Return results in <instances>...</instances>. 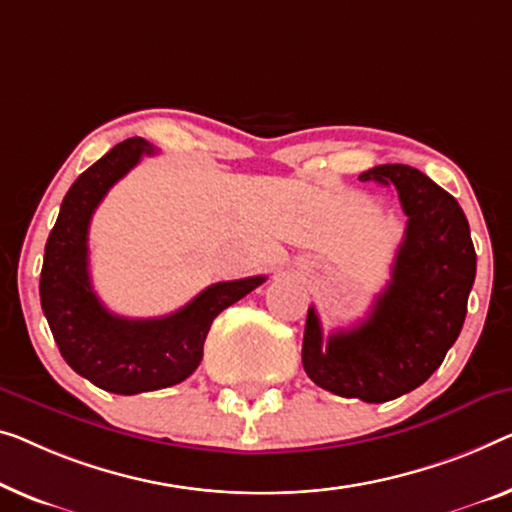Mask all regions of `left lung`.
I'll list each match as a JSON object with an SVG mask.
<instances>
[{
    "label": "left lung",
    "mask_w": 512,
    "mask_h": 512,
    "mask_svg": "<svg viewBox=\"0 0 512 512\" xmlns=\"http://www.w3.org/2000/svg\"><path fill=\"white\" fill-rule=\"evenodd\" d=\"M363 181L395 186L407 230L391 280L368 319L324 342L317 310H308L303 370L342 398L386 402L414 391L444 363L467 317L476 250L460 204L409 165H377Z\"/></svg>",
    "instance_id": "8db88e82"
}]
</instances>
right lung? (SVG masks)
<instances>
[{"instance_id":"add662e5","label":"right lung","mask_w":512,"mask_h":512,"mask_svg":"<svg viewBox=\"0 0 512 512\" xmlns=\"http://www.w3.org/2000/svg\"><path fill=\"white\" fill-rule=\"evenodd\" d=\"M151 154L156 149L147 140L131 137L75 179L45 243L38 285L43 315L64 361L117 395L158 391L188 379L202 361L213 319L266 280L216 282L181 310L154 319L119 317L105 308L89 278L91 216L114 183Z\"/></svg>"}]
</instances>
